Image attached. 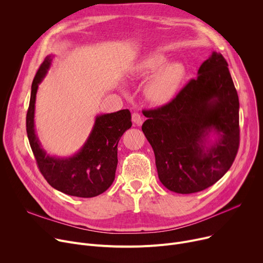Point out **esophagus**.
Returning a JSON list of instances; mask_svg holds the SVG:
<instances>
[{
  "mask_svg": "<svg viewBox=\"0 0 263 263\" xmlns=\"http://www.w3.org/2000/svg\"><path fill=\"white\" fill-rule=\"evenodd\" d=\"M132 121L133 124L136 126H141L143 124V117L141 114L138 113H133L132 114Z\"/></svg>",
  "mask_w": 263,
  "mask_h": 263,
  "instance_id": "esophagus-1",
  "label": "esophagus"
}]
</instances>
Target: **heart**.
Here are the masks:
<instances>
[{"label":"heart","mask_w":263,"mask_h":263,"mask_svg":"<svg viewBox=\"0 0 263 263\" xmlns=\"http://www.w3.org/2000/svg\"><path fill=\"white\" fill-rule=\"evenodd\" d=\"M169 58L163 54L148 55L137 61L132 75L148 80L145 86L147 99L157 106L169 103L177 96L186 76V67L182 62H168Z\"/></svg>","instance_id":"1"}]
</instances>
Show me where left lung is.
Returning a JSON list of instances; mask_svg holds the SVG:
<instances>
[{
	"label": "left lung",
	"instance_id": "8db88e82",
	"mask_svg": "<svg viewBox=\"0 0 263 263\" xmlns=\"http://www.w3.org/2000/svg\"><path fill=\"white\" fill-rule=\"evenodd\" d=\"M161 183L188 195L218 182L239 148V98L224 57L213 51L166 106L144 111Z\"/></svg>",
	"mask_w": 263,
	"mask_h": 263
}]
</instances>
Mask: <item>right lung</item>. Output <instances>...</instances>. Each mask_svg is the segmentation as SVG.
Listing matches in <instances>:
<instances>
[{"instance_id": "1", "label": "right lung", "mask_w": 263, "mask_h": 263, "mask_svg": "<svg viewBox=\"0 0 263 263\" xmlns=\"http://www.w3.org/2000/svg\"><path fill=\"white\" fill-rule=\"evenodd\" d=\"M54 55H48L40 65L31 84L26 115L27 137L39 169L48 184L65 195L93 198L101 195L113 183L117 167V145L131 128V113L120 110L98 114L82 147L71 156L50 155L41 145L34 127V108L39 84L50 68Z\"/></svg>"}]
</instances>
